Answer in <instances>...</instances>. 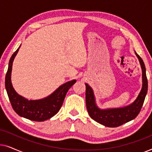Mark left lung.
Here are the masks:
<instances>
[{"mask_svg":"<svg viewBox=\"0 0 152 152\" xmlns=\"http://www.w3.org/2000/svg\"><path fill=\"white\" fill-rule=\"evenodd\" d=\"M140 61L142 71V88L137 99L132 104L120 109L101 110L95 104V97L92 88L86 84V103L90 117L98 123L108 127H117L134 120L140 113L144 103L148 88L145 66L142 58L136 53Z\"/></svg>","mask_w":152,"mask_h":152,"instance_id":"left-lung-1","label":"left lung"}]
</instances>
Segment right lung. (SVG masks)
Returning a JSON list of instances; mask_svg holds the SVG:
<instances>
[{
    "instance_id": "add662e5",
    "label": "right lung",
    "mask_w": 152,
    "mask_h": 152,
    "mask_svg": "<svg viewBox=\"0 0 152 152\" xmlns=\"http://www.w3.org/2000/svg\"><path fill=\"white\" fill-rule=\"evenodd\" d=\"M20 47L10 58L9 66L5 76V88L12 107L18 115L33 121L43 122L56 115L61 109L66 93L76 82V80L68 82L59 86L53 94L39 100H28L18 95L12 85L11 72L12 63Z\"/></svg>"
}]
</instances>
